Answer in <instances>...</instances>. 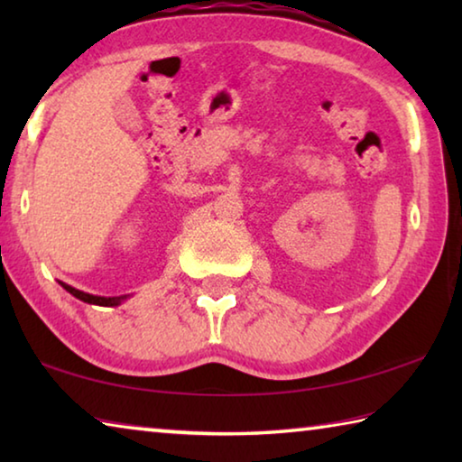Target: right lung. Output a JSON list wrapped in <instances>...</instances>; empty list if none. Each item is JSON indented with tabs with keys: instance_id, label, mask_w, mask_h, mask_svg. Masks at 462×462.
I'll use <instances>...</instances> for the list:
<instances>
[{
	"instance_id": "obj_1",
	"label": "right lung",
	"mask_w": 462,
	"mask_h": 462,
	"mask_svg": "<svg viewBox=\"0 0 462 462\" xmlns=\"http://www.w3.org/2000/svg\"><path fill=\"white\" fill-rule=\"evenodd\" d=\"M60 285L65 287L69 293L75 295L77 300H81V301H85V303H93V306H107V308H112V306H120V303H122L124 300H126V295H120V297H101V295L85 293V291H79V289H75V287H71V285L62 283V281H60Z\"/></svg>"
}]
</instances>
